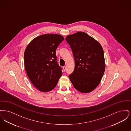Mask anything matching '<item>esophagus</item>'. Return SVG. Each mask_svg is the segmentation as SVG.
Returning a JSON list of instances; mask_svg holds the SVG:
<instances>
[{
  "label": "esophagus",
  "mask_w": 131,
  "mask_h": 131,
  "mask_svg": "<svg viewBox=\"0 0 131 131\" xmlns=\"http://www.w3.org/2000/svg\"><path fill=\"white\" fill-rule=\"evenodd\" d=\"M63 70H64V71H66V66H64V67H63Z\"/></svg>",
  "instance_id": "esophagus-1"
}]
</instances>
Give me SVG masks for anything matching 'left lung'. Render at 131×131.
<instances>
[{
	"mask_svg": "<svg viewBox=\"0 0 131 131\" xmlns=\"http://www.w3.org/2000/svg\"><path fill=\"white\" fill-rule=\"evenodd\" d=\"M65 39L75 59V69L69 79L77 90L89 93L99 84L105 72L103 49L98 41L83 32L68 35Z\"/></svg>",
	"mask_w": 131,
	"mask_h": 131,
	"instance_id": "8db88e82",
	"label": "left lung"
}]
</instances>
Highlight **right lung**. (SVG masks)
I'll list each match as a JSON object with an SVG mask.
<instances>
[{
	"label": "right lung",
	"mask_w": 131,
	"mask_h": 131,
	"mask_svg": "<svg viewBox=\"0 0 131 131\" xmlns=\"http://www.w3.org/2000/svg\"><path fill=\"white\" fill-rule=\"evenodd\" d=\"M64 38L57 34H46L34 38L27 46L24 62L27 75L39 90L54 89L62 75L57 63L56 50Z\"/></svg>",
	"instance_id": "right-lung-1"
}]
</instances>
